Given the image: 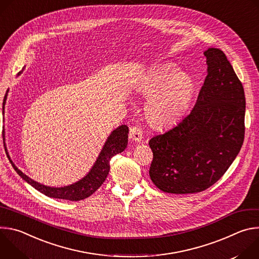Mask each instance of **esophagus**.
I'll list each match as a JSON object with an SVG mask.
<instances>
[{
  "instance_id": "obj_1",
  "label": "esophagus",
  "mask_w": 259,
  "mask_h": 259,
  "mask_svg": "<svg viewBox=\"0 0 259 259\" xmlns=\"http://www.w3.org/2000/svg\"><path fill=\"white\" fill-rule=\"evenodd\" d=\"M129 137L133 140V141H141L142 139V129L138 126H132L130 128V132H129Z\"/></svg>"
}]
</instances>
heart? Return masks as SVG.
Masks as SVG:
<instances>
[{"instance_id": "b5f03b06", "label": "heart", "mask_w": 259, "mask_h": 259, "mask_svg": "<svg viewBox=\"0 0 259 259\" xmlns=\"http://www.w3.org/2000/svg\"><path fill=\"white\" fill-rule=\"evenodd\" d=\"M194 89L192 78L173 65L155 66L139 85V91L150 97L144 108L146 121L157 129L176 124L187 110Z\"/></svg>"}]
</instances>
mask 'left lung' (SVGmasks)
Returning a JSON list of instances; mask_svg holds the SVG:
<instances>
[{"label": "left lung", "instance_id": "obj_1", "mask_svg": "<svg viewBox=\"0 0 259 259\" xmlns=\"http://www.w3.org/2000/svg\"><path fill=\"white\" fill-rule=\"evenodd\" d=\"M207 76L192 112L154 136L150 176L165 193L194 194L219 180L238 156L245 136V93L226 54L204 52Z\"/></svg>", "mask_w": 259, "mask_h": 259}]
</instances>
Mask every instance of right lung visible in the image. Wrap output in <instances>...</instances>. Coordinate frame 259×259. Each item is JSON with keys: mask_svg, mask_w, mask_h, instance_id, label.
<instances>
[{"mask_svg": "<svg viewBox=\"0 0 259 259\" xmlns=\"http://www.w3.org/2000/svg\"><path fill=\"white\" fill-rule=\"evenodd\" d=\"M6 102V95L3 101V109ZM128 127L126 125H122L116 130L112 132L107 138L101 153L99 154L98 159L96 160L93 168L91 171L80 181L71 184V186L64 187V188H50L45 187L43 184L33 181L24 173H22L10 160L15 171L22 177L26 182H28L31 187H33L36 191L41 192L42 194L46 195L47 197L54 198V199H63L69 201H80L90 197L94 194L100 187L101 184L106 179V176L109 172V161L117 154L122 153L127 146L128 143Z\"/></svg>", "mask_w": 259, "mask_h": 259, "instance_id": "1", "label": "right lung"}]
</instances>
